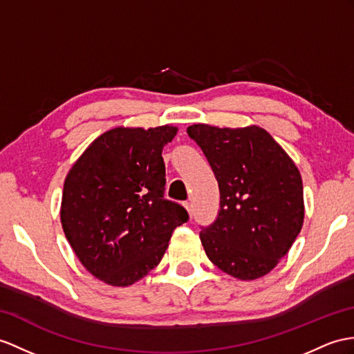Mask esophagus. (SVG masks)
I'll return each instance as SVG.
<instances>
[{
  "label": "esophagus",
  "instance_id": "obj_1",
  "mask_svg": "<svg viewBox=\"0 0 354 354\" xmlns=\"http://www.w3.org/2000/svg\"><path fill=\"white\" fill-rule=\"evenodd\" d=\"M183 205H185V209L187 210V213H189V216H192V205H191V203H185Z\"/></svg>",
  "mask_w": 354,
  "mask_h": 354
}]
</instances>
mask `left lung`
<instances>
[{
  "label": "left lung",
  "instance_id": "obj_1",
  "mask_svg": "<svg viewBox=\"0 0 354 354\" xmlns=\"http://www.w3.org/2000/svg\"><path fill=\"white\" fill-rule=\"evenodd\" d=\"M219 183L221 210L200 232L209 260L240 281L273 270L304 225V185L296 163L260 126L192 124Z\"/></svg>",
  "mask_w": 354,
  "mask_h": 354
}]
</instances>
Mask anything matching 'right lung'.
<instances>
[{"instance_id":"1","label":"right lung","mask_w":354,"mask_h":354,"mask_svg":"<svg viewBox=\"0 0 354 354\" xmlns=\"http://www.w3.org/2000/svg\"><path fill=\"white\" fill-rule=\"evenodd\" d=\"M176 126L114 127L81 154L64 180L62 225L82 266L112 287L156 267L187 212L163 198L162 150Z\"/></svg>"}]
</instances>
